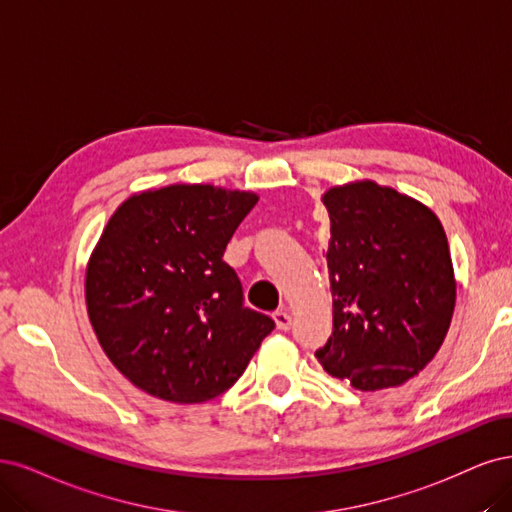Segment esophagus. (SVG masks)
I'll return each mask as SVG.
<instances>
[{
  "label": "esophagus",
  "instance_id": "1",
  "mask_svg": "<svg viewBox=\"0 0 512 512\" xmlns=\"http://www.w3.org/2000/svg\"><path fill=\"white\" fill-rule=\"evenodd\" d=\"M272 319H274L276 327L283 329V332H287V329L293 325V317L289 315L287 310H276V312H272Z\"/></svg>",
  "mask_w": 512,
  "mask_h": 512
}]
</instances>
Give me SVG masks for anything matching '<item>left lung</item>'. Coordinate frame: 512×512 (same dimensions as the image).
Masks as SVG:
<instances>
[{
  "mask_svg": "<svg viewBox=\"0 0 512 512\" xmlns=\"http://www.w3.org/2000/svg\"><path fill=\"white\" fill-rule=\"evenodd\" d=\"M334 334L315 355L359 391L400 387L444 342L457 280L436 212L376 180L329 187Z\"/></svg>",
  "mask_w": 512,
  "mask_h": 512,
  "instance_id": "obj_1",
  "label": "left lung"
}]
</instances>
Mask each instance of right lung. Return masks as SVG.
Listing matches in <instances>:
<instances>
[{
    "label": "right lung",
    "instance_id": "right-lung-1",
    "mask_svg": "<svg viewBox=\"0 0 512 512\" xmlns=\"http://www.w3.org/2000/svg\"><path fill=\"white\" fill-rule=\"evenodd\" d=\"M253 191L176 183L129 195L114 210L85 270L97 342L131 385L174 404L232 387L274 321L242 306L223 261Z\"/></svg>",
    "mask_w": 512,
    "mask_h": 512
}]
</instances>
